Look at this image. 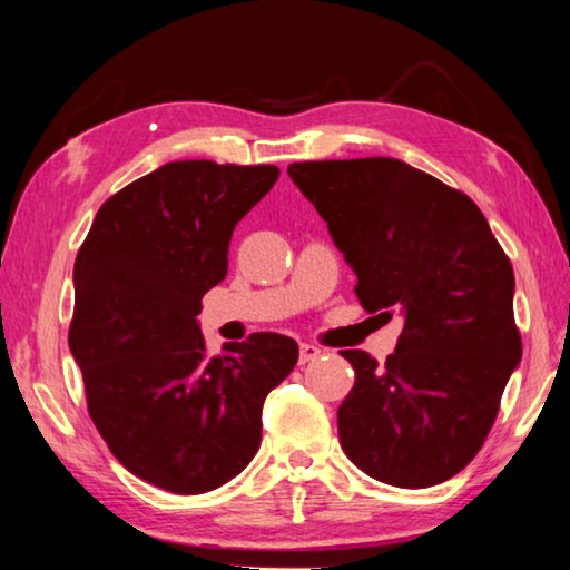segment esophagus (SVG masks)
Here are the masks:
<instances>
[{
  "instance_id": "esophagus-1",
  "label": "esophagus",
  "mask_w": 570,
  "mask_h": 570,
  "mask_svg": "<svg viewBox=\"0 0 570 570\" xmlns=\"http://www.w3.org/2000/svg\"><path fill=\"white\" fill-rule=\"evenodd\" d=\"M320 347L317 345H312V343H302L299 345V363L304 366V363H309V361H317L320 358Z\"/></svg>"
}]
</instances>
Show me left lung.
I'll return each instance as SVG.
<instances>
[{
  "instance_id": "1",
  "label": "left lung",
  "mask_w": 570,
  "mask_h": 570,
  "mask_svg": "<svg viewBox=\"0 0 570 570\" xmlns=\"http://www.w3.org/2000/svg\"><path fill=\"white\" fill-rule=\"evenodd\" d=\"M288 176L358 276L363 309L404 314L386 363L343 351L355 384L340 445L392 487L448 481L481 450L522 358L512 263L471 197L404 160H304Z\"/></svg>"
}]
</instances>
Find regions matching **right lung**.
<instances>
[{"mask_svg":"<svg viewBox=\"0 0 570 570\" xmlns=\"http://www.w3.org/2000/svg\"><path fill=\"white\" fill-rule=\"evenodd\" d=\"M276 178V166H160L101 204L73 263L68 347L89 417L127 471L171 494H204L253 461L263 402L299 358L276 333L209 355L197 322L235 225Z\"/></svg>","mask_w":570,"mask_h":570,"instance_id":"add662e5","label":"right lung"}]
</instances>
